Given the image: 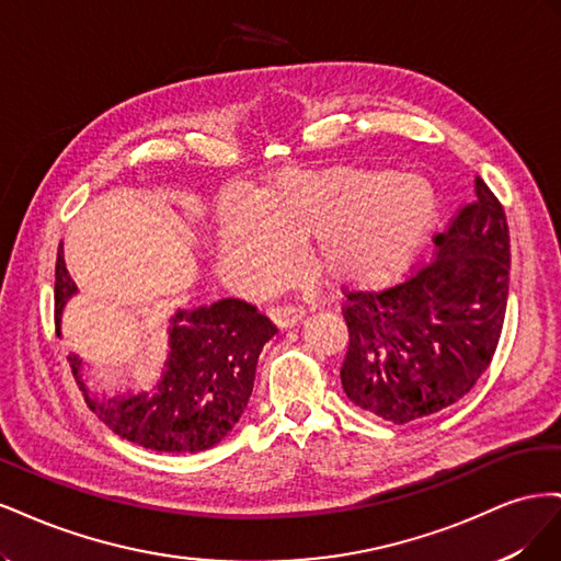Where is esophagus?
<instances>
[{"label":"esophagus","mask_w":561,"mask_h":561,"mask_svg":"<svg viewBox=\"0 0 561 561\" xmlns=\"http://www.w3.org/2000/svg\"><path fill=\"white\" fill-rule=\"evenodd\" d=\"M268 316L278 328H293L301 320L304 311L299 307H293V304H283V307H271Z\"/></svg>","instance_id":"1"}]
</instances>
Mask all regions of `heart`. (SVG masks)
Wrapping results in <instances>:
<instances>
[{"mask_svg":"<svg viewBox=\"0 0 561 561\" xmlns=\"http://www.w3.org/2000/svg\"><path fill=\"white\" fill-rule=\"evenodd\" d=\"M433 186L388 168L283 171L248 201H227L217 215L225 274L248 290L280 283L295 245L309 241V262L336 285H381L412 262L435 222Z\"/></svg>","mask_w":561,"mask_h":561,"instance_id":"b5f03b06","label":"heart"}]
</instances>
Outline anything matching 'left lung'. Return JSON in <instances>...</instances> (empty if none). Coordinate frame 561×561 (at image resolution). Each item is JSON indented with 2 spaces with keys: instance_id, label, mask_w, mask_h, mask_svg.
Segmentation results:
<instances>
[{
  "instance_id": "1",
  "label": "left lung",
  "mask_w": 561,
  "mask_h": 561,
  "mask_svg": "<svg viewBox=\"0 0 561 561\" xmlns=\"http://www.w3.org/2000/svg\"><path fill=\"white\" fill-rule=\"evenodd\" d=\"M435 260L379 293H348L344 393L390 423L443 412L478 383L499 346L511 280L505 210L482 178L437 233Z\"/></svg>"
}]
</instances>
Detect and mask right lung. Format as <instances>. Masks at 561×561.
Wrapping results in <instances>:
<instances>
[{"label": "right lung", "mask_w": 561, "mask_h": 561, "mask_svg": "<svg viewBox=\"0 0 561 561\" xmlns=\"http://www.w3.org/2000/svg\"><path fill=\"white\" fill-rule=\"evenodd\" d=\"M77 293L67 274L62 243L56 260V322ZM278 330L241 299H219L194 311L180 309L168 328V358L157 383L140 393L98 400L81 377V360L70 367L89 410L118 437L145 449L194 454L222 443L241 419L254 386L264 344Z\"/></svg>", "instance_id": "right-lung-1"}]
</instances>
